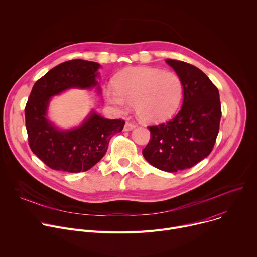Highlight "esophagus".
<instances>
[{
  "instance_id": "1",
  "label": "esophagus",
  "mask_w": 257,
  "mask_h": 257,
  "mask_svg": "<svg viewBox=\"0 0 257 257\" xmlns=\"http://www.w3.org/2000/svg\"><path fill=\"white\" fill-rule=\"evenodd\" d=\"M136 126L134 125V124H132V123H129V122H127L126 124H125V127H124V131H130V130H132V129H134Z\"/></svg>"
}]
</instances>
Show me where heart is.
Returning <instances> with one entry per match:
<instances>
[{
	"label": "heart",
	"mask_w": 257,
	"mask_h": 257,
	"mask_svg": "<svg viewBox=\"0 0 257 257\" xmlns=\"http://www.w3.org/2000/svg\"><path fill=\"white\" fill-rule=\"evenodd\" d=\"M104 97L116 111L126 112L131 104L141 122L156 124L176 114L183 98V83L174 72L129 68L117 77L116 87L104 90Z\"/></svg>",
	"instance_id": "obj_1"
}]
</instances>
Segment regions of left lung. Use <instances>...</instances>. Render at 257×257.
I'll list each match as a JSON object with an SVG mask.
<instances>
[{"instance_id":"left-lung-1","label":"left lung","mask_w":257,"mask_h":257,"mask_svg":"<svg viewBox=\"0 0 257 257\" xmlns=\"http://www.w3.org/2000/svg\"><path fill=\"white\" fill-rule=\"evenodd\" d=\"M183 83V104L169 122L149 127L151 139L142 151L154 167L177 172L193 167L212 151L222 117L218 89L197 67L167 59Z\"/></svg>"}]
</instances>
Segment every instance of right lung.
I'll return each instance as SVG.
<instances>
[{
    "mask_svg": "<svg viewBox=\"0 0 257 257\" xmlns=\"http://www.w3.org/2000/svg\"><path fill=\"white\" fill-rule=\"evenodd\" d=\"M100 65L85 60H71L51 69L36 81L25 106V125L29 146L53 170L79 173L92 168L105 155L109 139L123 130V120H108L93 109L83 122L71 129H60L48 119L53 96L71 88L100 87Z\"/></svg>",
    "mask_w": 257,
    "mask_h": 257,
    "instance_id": "right-lung-1",
    "label": "right lung"
}]
</instances>
